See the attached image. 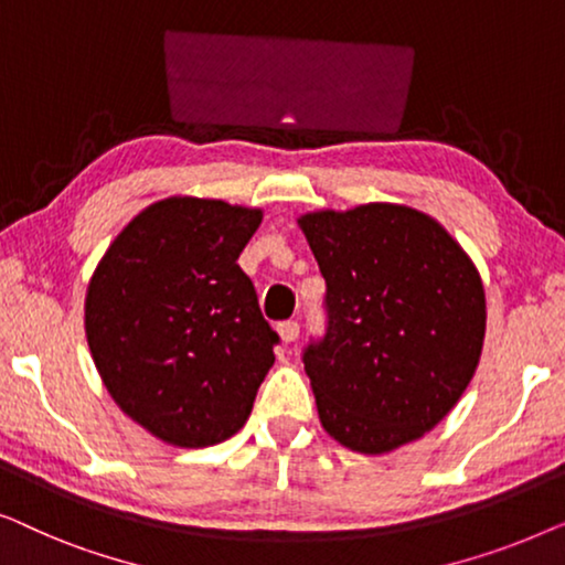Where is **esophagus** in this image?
Instances as JSON below:
<instances>
[{
  "label": "esophagus",
  "mask_w": 565,
  "mask_h": 565,
  "mask_svg": "<svg viewBox=\"0 0 565 565\" xmlns=\"http://www.w3.org/2000/svg\"><path fill=\"white\" fill-rule=\"evenodd\" d=\"M277 334H280V339H282L285 344L296 342L298 334H300L298 321H282V323H277Z\"/></svg>",
  "instance_id": "obj_1"
}]
</instances>
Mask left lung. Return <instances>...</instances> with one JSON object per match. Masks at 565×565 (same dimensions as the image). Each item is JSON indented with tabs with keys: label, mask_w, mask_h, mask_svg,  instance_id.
I'll list each match as a JSON object with an SVG mask.
<instances>
[{
	"label": "left lung",
	"mask_w": 565,
	"mask_h": 565,
	"mask_svg": "<svg viewBox=\"0 0 565 565\" xmlns=\"http://www.w3.org/2000/svg\"><path fill=\"white\" fill-rule=\"evenodd\" d=\"M327 280L329 331L303 354L321 427L385 455L435 429L473 381L486 337L476 262L416 207L298 215Z\"/></svg>",
	"instance_id": "1"
}]
</instances>
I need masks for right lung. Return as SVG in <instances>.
Returning <instances> with one entry per match:
<instances>
[{"label": "right lung", "instance_id": "add662e5", "mask_svg": "<svg viewBox=\"0 0 565 565\" xmlns=\"http://www.w3.org/2000/svg\"><path fill=\"white\" fill-rule=\"evenodd\" d=\"M262 207L172 195L143 207L89 277L84 331L120 412L161 443L211 447L234 437L275 365L238 254Z\"/></svg>", "mask_w": 565, "mask_h": 565}]
</instances>
